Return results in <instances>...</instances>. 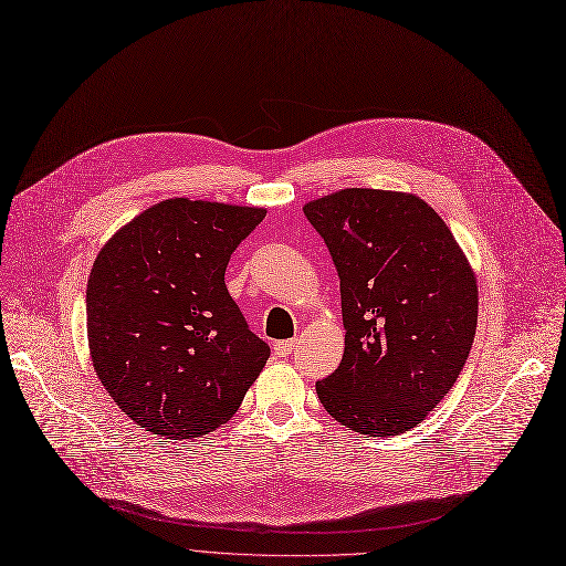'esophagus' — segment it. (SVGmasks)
Segmentation results:
<instances>
[{
  "mask_svg": "<svg viewBox=\"0 0 566 566\" xmlns=\"http://www.w3.org/2000/svg\"><path fill=\"white\" fill-rule=\"evenodd\" d=\"M293 346H295V339H284V342H275L273 348H275L277 358H286V355H291Z\"/></svg>",
  "mask_w": 566,
  "mask_h": 566,
  "instance_id": "1",
  "label": "esophagus"
}]
</instances>
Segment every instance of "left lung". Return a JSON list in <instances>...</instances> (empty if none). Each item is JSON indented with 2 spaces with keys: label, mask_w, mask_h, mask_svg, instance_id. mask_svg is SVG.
<instances>
[{
  "label": "left lung",
  "mask_w": 566,
  "mask_h": 566,
  "mask_svg": "<svg viewBox=\"0 0 566 566\" xmlns=\"http://www.w3.org/2000/svg\"><path fill=\"white\" fill-rule=\"evenodd\" d=\"M339 275L346 346L316 382L337 422L365 436L418 427L452 390L478 331V280L415 195L346 188L305 203Z\"/></svg>",
  "instance_id": "left-lung-1"
}]
</instances>
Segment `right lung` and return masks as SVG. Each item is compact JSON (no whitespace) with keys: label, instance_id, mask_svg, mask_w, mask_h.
Here are the masks:
<instances>
[{"label":"right lung","instance_id":"right-lung-1","mask_svg":"<svg viewBox=\"0 0 566 566\" xmlns=\"http://www.w3.org/2000/svg\"><path fill=\"white\" fill-rule=\"evenodd\" d=\"M265 208L165 199L118 229L86 284L94 369L128 418L186 440L229 422L271 346L224 284Z\"/></svg>","mask_w":566,"mask_h":566}]
</instances>
